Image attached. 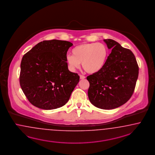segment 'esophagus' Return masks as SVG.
<instances>
[{"label":"esophagus","mask_w":155,"mask_h":155,"mask_svg":"<svg viewBox=\"0 0 155 155\" xmlns=\"http://www.w3.org/2000/svg\"><path fill=\"white\" fill-rule=\"evenodd\" d=\"M80 79H82V80L85 78V77L84 75H80Z\"/></svg>","instance_id":"34e87169"}]
</instances>
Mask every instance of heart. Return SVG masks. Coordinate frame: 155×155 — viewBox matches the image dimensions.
<instances>
[{
    "label": "heart",
    "instance_id": "heart-1",
    "mask_svg": "<svg viewBox=\"0 0 155 155\" xmlns=\"http://www.w3.org/2000/svg\"><path fill=\"white\" fill-rule=\"evenodd\" d=\"M73 55H68L66 61L73 70L78 68L82 63L84 70L89 74H96L104 68L108 56L104 44L91 43L81 44L72 51Z\"/></svg>",
    "mask_w": 155,
    "mask_h": 155
}]
</instances>
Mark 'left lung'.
Returning a JSON list of instances; mask_svg holds the SVG:
<instances>
[{
	"label": "left lung",
	"instance_id": "obj_1",
	"mask_svg": "<svg viewBox=\"0 0 155 155\" xmlns=\"http://www.w3.org/2000/svg\"><path fill=\"white\" fill-rule=\"evenodd\" d=\"M111 52L104 68L87 77L90 86L88 97L95 107L112 110L126 103L133 95L139 68L133 53L118 42L104 40Z\"/></svg>",
	"mask_w": 155,
	"mask_h": 155
}]
</instances>
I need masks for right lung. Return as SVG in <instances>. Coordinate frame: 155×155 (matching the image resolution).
I'll use <instances>...</instances> for the list:
<instances>
[{
  "instance_id": "1",
  "label": "right lung",
  "mask_w": 155,
  "mask_h": 155,
  "mask_svg": "<svg viewBox=\"0 0 155 155\" xmlns=\"http://www.w3.org/2000/svg\"><path fill=\"white\" fill-rule=\"evenodd\" d=\"M69 41L51 40L37 44L23 56L19 83L31 104L43 110L65 105L80 81L68 70L66 61Z\"/></svg>"
}]
</instances>
